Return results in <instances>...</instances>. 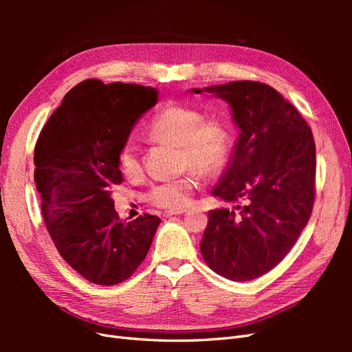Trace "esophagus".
I'll use <instances>...</instances> for the list:
<instances>
[{
    "instance_id": "34e87169",
    "label": "esophagus",
    "mask_w": 352,
    "mask_h": 352,
    "mask_svg": "<svg viewBox=\"0 0 352 352\" xmlns=\"http://www.w3.org/2000/svg\"><path fill=\"white\" fill-rule=\"evenodd\" d=\"M186 212V210H177V211H167L166 212V217H172V216H182V214H185Z\"/></svg>"
}]
</instances>
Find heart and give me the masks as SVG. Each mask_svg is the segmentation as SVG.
Masks as SVG:
<instances>
[{"label": "heart", "instance_id": "b5f03b06", "mask_svg": "<svg viewBox=\"0 0 352 352\" xmlns=\"http://www.w3.org/2000/svg\"><path fill=\"white\" fill-rule=\"evenodd\" d=\"M148 135L154 141L179 146L182 166H192L201 175H216L228 162L230 135L226 124L216 117L202 119L195 109L167 105L154 117ZM117 166L127 179L141 175L140 155L133 144L120 148ZM195 185V170H188L180 177L153 186L146 199L160 208L180 210L189 204Z\"/></svg>", "mask_w": 352, "mask_h": 352}]
</instances>
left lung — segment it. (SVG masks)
<instances>
[{
  "mask_svg": "<svg viewBox=\"0 0 352 352\" xmlns=\"http://www.w3.org/2000/svg\"><path fill=\"white\" fill-rule=\"evenodd\" d=\"M226 101L239 129L229 163L211 190L235 210L208 211L199 248L211 270L247 282L292 250L314 204L316 145L310 126L274 88L252 80L190 89Z\"/></svg>",
  "mask_w": 352,
  "mask_h": 352,
  "instance_id": "1",
  "label": "left lung"
}]
</instances>
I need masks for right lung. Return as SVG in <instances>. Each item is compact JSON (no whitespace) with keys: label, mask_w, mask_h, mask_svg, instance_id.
Segmentation results:
<instances>
[{"label":"right lung","mask_w":352,"mask_h":352,"mask_svg":"<svg viewBox=\"0 0 352 352\" xmlns=\"http://www.w3.org/2000/svg\"><path fill=\"white\" fill-rule=\"evenodd\" d=\"M158 91L88 79L70 89L35 145V184L45 226L60 255L85 279L117 285L140 267L157 216L120 220L111 198L123 182L117 153Z\"/></svg>","instance_id":"obj_1"}]
</instances>
